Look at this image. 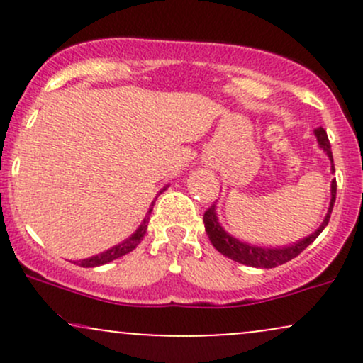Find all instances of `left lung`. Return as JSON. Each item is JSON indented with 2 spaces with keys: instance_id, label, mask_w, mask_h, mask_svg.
<instances>
[{
  "instance_id": "8db88e82",
  "label": "left lung",
  "mask_w": 363,
  "mask_h": 363,
  "mask_svg": "<svg viewBox=\"0 0 363 363\" xmlns=\"http://www.w3.org/2000/svg\"><path fill=\"white\" fill-rule=\"evenodd\" d=\"M315 136H318V141L320 145V148L328 153L329 160H331V169L335 172V164H333V152H331V145H329L328 135L323 128L315 129ZM335 199H336V179L331 182V205H329L328 215L324 218V222L320 223V227L314 234H311L306 239L298 240L297 244L289 245V247H278V249H266V247H256V245H249L245 242H240L237 240L235 237L228 235L227 232L220 227L218 220H216V213H215V206L211 205L203 215V222H205V230L208 237H210L211 244L218 252H222L223 256L230 257L237 262H242V264L247 266H254V268H274V266H280L283 262H289L294 257H297L307 245L314 242L318 239V235L324 230L329 222V216H331L333 206H335Z\"/></svg>"
}]
</instances>
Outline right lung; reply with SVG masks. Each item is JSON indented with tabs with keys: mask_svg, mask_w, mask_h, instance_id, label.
I'll list each match as a JSON object with an SVG mask.
<instances>
[{
	"mask_svg": "<svg viewBox=\"0 0 363 363\" xmlns=\"http://www.w3.org/2000/svg\"><path fill=\"white\" fill-rule=\"evenodd\" d=\"M164 189H165V187H164ZM164 189H162V191H164ZM162 191H160V193H162ZM152 208H153V203H152ZM152 208H150L148 215L152 213ZM148 220H150V218L147 216V218L143 220V223L140 225L138 230H136L135 234L129 237V239L124 240V242L114 245V247L109 249V251H106V252H102V254H97V256H91V257H86V259L78 261L77 264L82 266V268H94V266L106 264V262H111V261L118 259V257H121V256H124V254L131 252L133 249H135L136 245H138V244L141 242V240H143L145 234H147Z\"/></svg>",
	"mask_w": 363,
	"mask_h": 363,
	"instance_id": "1",
	"label": "right lung"
}]
</instances>
